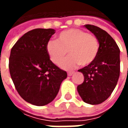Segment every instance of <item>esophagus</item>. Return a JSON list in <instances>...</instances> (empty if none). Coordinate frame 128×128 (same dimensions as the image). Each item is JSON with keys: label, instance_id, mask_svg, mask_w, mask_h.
<instances>
[{"label": "esophagus", "instance_id": "34e87169", "mask_svg": "<svg viewBox=\"0 0 128 128\" xmlns=\"http://www.w3.org/2000/svg\"><path fill=\"white\" fill-rule=\"evenodd\" d=\"M73 73H74V72H68V76H71Z\"/></svg>", "mask_w": 128, "mask_h": 128}]
</instances>
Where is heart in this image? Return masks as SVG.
Here are the masks:
<instances>
[{
  "label": "heart",
  "instance_id": "obj_1",
  "mask_svg": "<svg viewBox=\"0 0 128 128\" xmlns=\"http://www.w3.org/2000/svg\"><path fill=\"white\" fill-rule=\"evenodd\" d=\"M46 50L50 60L58 66L66 58L68 50L70 57L61 67L70 70L80 64L86 66L94 62L99 53V43L92 34L82 29H69L58 34V42L48 41Z\"/></svg>",
  "mask_w": 128,
  "mask_h": 128
}]
</instances>
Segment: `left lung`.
<instances>
[{"label":"left lung","instance_id":"1","mask_svg":"<svg viewBox=\"0 0 128 128\" xmlns=\"http://www.w3.org/2000/svg\"><path fill=\"white\" fill-rule=\"evenodd\" d=\"M84 26L98 39L99 51L94 62L78 70L83 73L84 81L77 89L85 103L99 104L110 96L116 86L120 74V50L106 31L92 24Z\"/></svg>","mask_w":128,"mask_h":128}]
</instances>
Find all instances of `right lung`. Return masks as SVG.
<instances>
[{"instance_id":"right-lung-1","label":"right lung","mask_w":128,"mask_h":128,"mask_svg":"<svg viewBox=\"0 0 128 128\" xmlns=\"http://www.w3.org/2000/svg\"><path fill=\"white\" fill-rule=\"evenodd\" d=\"M56 33L53 29H35L24 34L11 50L9 68L16 90L26 102L38 106L49 104L67 78L50 60L46 50Z\"/></svg>"}]
</instances>
